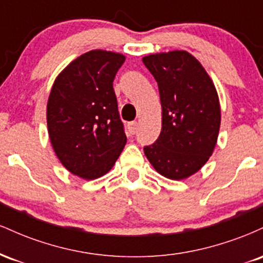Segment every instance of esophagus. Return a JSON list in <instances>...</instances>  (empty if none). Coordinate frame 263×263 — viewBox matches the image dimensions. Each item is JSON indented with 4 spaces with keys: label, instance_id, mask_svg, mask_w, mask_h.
I'll use <instances>...</instances> for the list:
<instances>
[{
    "label": "esophagus",
    "instance_id": "obj_1",
    "mask_svg": "<svg viewBox=\"0 0 263 263\" xmlns=\"http://www.w3.org/2000/svg\"><path fill=\"white\" fill-rule=\"evenodd\" d=\"M137 127H138V123L136 121H132L128 123V131L131 132L132 135L136 134V131H137Z\"/></svg>",
    "mask_w": 263,
    "mask_h": 263
}]
</instances>
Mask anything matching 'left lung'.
Masks as SVG:
<instances>
[{"label": "left lung", "instance_id": "obj_1", "mask_svg": "<svg viewBox=\"0 0 263 263\" xmlns=\"http://www.w3.org/2000/svg\"><path fill=\"white\" fill-rule=\"evenodd\" d=\"M158 84L162 131L144 155L163 177L183 180L201 170L213 155L221 123L214 81L201 63L185 50L142 58Z\"/></svg>", "mask_w": 263, "mask_h": 263}]
</instances>
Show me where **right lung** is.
Returning <instances> with one entry per match:
<instances>
[{
	"instance_id": "add662e5",
	"label": "right lung",
	"mask_w": 263,
	"mask_h": 263,
	"mask_svg": "<svg viewBox=\"0 0 263 263\" xmlns=\"http://www.w3.org/2000/svg\"><path fill=\"white\" fill-rule=\"evenodd\" d=\"M125 59L102 49L81 54L60 71L50 90V143L60 163L83 179L106 174L127 142L112 85Z\"/></svg>"
}]
</instances>
